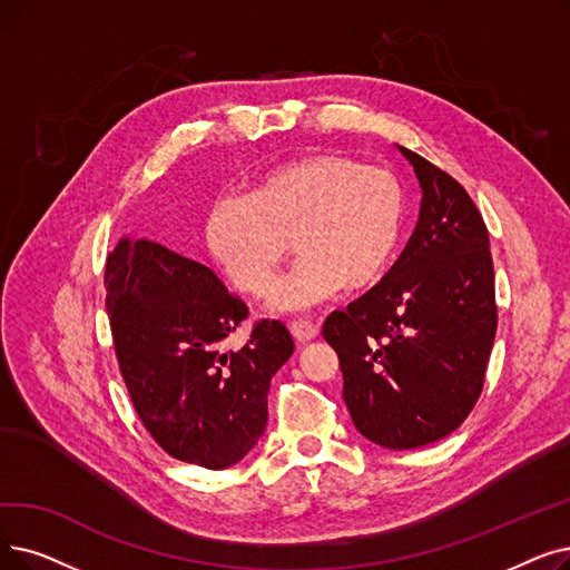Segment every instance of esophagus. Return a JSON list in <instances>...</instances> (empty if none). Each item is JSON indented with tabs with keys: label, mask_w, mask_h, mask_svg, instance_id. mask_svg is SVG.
<instances>
[{
	"label": "esophagus",
	"mask_w": 570,
	"mask_h": 570,
	"mask_svg": "<svg viewBox=\"0 0 570 570\" xmlns=\"http://www.w3.org/2000/svg\"><path fill=\"white\" fill-rule=\"evenodd\" d=\"M291 333L298 342H312L318 335V326L312 324V321H293L291 324Z\"/></svg>",
	"instance_id": "1"
}]
</instances>
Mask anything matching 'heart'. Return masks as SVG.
Listing matches in <instances>:
<instances>
[{
	"instance_id": "obj_1",
	"label": "heart",
	"mask_w": 570,
	"mask_h": 570,
	"mask_svg": "<svg viewBox=\"0 0 570 570\" xmlns=\"http://www.w3.org/2000/svg\"><path fill=\"white\" fill-rule=\"evenodd\" d=\"M403 218L391 171L321 154L267 171L254 195L216 197L207 244L242 291L265 293L293 237L301 258L272 286L267 307L295 314L344 286L375 284L399 249Z\"/></svg>"
}]
</instances>
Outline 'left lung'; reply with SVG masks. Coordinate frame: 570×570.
<instances>
[{
  "instance_id": "8db88e82",
  "label": "left lung",
  "mask_w": 570,
  "mask_h": 570,
  "mask_svg": "<svg viewBox=\"0 0 570 570\" xmlns=\"http://www.w3.org/2000/svg\"><path fill=\"white\" fill-rule=\"evenodd\" d=\"M422 186L416 228L384 279L324 324L361 435L424 448L475 407L497 337L489 233L465 188L399 146Z\"/></svg>"
}]
</instances>
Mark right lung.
Returning <instances> with one entry per match:
<instances>
[{"mask_svg":"<svg viewBox=\"0 0 570 570\" xmlns=\"http://www.w3.org/2000/svg\"><path fill=\"white\" fill-rule=\"evenodd\" d=\"M105 286L120 375L146 431L179 461L239 463L265 431L269 380L293 354L286 326L258 321L233 350L249 309L207 265L151 239L122 237Z\"/></svg>","mask_w":570,"mask_h":570,"instance_id":"obj_1","label":"right lung"}]
</instances>
